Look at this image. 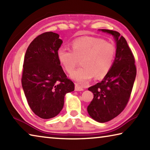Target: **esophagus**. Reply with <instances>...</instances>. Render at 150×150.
Instances as JSON below:
<instances>
[{"instance_id": "obj_1", "label": "esophagus", "mask_w": 150, "mask_h": 150, "mask_svg": "<svg viewBox=\"0 0 150 150\" xmlns=\"http://www.w3.org/2000/svg\"><path fill=\"white\" fill-rule=\"evenodd\" d=\"M75 90L76 91H83V88L82 87H81V86L79 85L78 84H75Z\"/></svg>"}]
</instances>
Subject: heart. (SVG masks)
<instances>
[{
  "instance_id": "1",
  "label": "heart",
  "mask_w": 150,
  "mask_h": 150,
  "mask_svg": "<svg viewBox=\"0 0 150 150\" xmlns=\"http://www.w3.org/2000/svg\"><path fill=\"white\" fill-rule=\"evenodd\" d=\"M116 47L112 43L98 38L88 37L75 40L72 50L61 47L57 55L66 71H74L81 60L83 67L72 74L71 77L81 84H85L95 75L96 79L105 77L113 65Z\"/></svg>"
}]
</instances>
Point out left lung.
Wrapping results in <instances>:
<instances>
[{"mask_svg":"<svg viewBox=\"0 0 150 150\" xmlns=\"http://www.w3.org/2000/svg\"><path fill=\"white\" fill-rule=\"evenodd\" d=\"M112 35L116 42V57L103 80L88 88L94 95L87 107L88 115L98 122H106L124 110L130 99L136 76L135 59L126 39L113 30L102 29Z\"/></svg>","mask_w":150,"mask_h":150,"instance_id":"obj_1","label":"left lung"}]
</instances>
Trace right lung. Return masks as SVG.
Segmentation results:
<instances>
[{"mask_svg":"<svg viewBox=\"0 0 150 150\" xmlns=\"http://www.w3.org/2000/svg\"><path fill=\"white\" fill-rule=\"evenodd\" d=\"M56 33L39 35L30 43L24 56L22 85L28 105L35 115L54 118L62 110L66 93L75 89L58 58L63 41Z\"/></svg>","mask_w":150,"mask_h":150,"instance_id":"obj_1","label":"right lung"}]
</instances>
